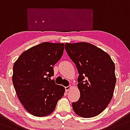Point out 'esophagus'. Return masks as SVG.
Listing matches in <instances>:
<instances>
[{
    "instance_id": "1",
    "label": "esophagus",
    "mask_w": 130,
    "mask_h": 130,
    "mask_svg": "<svg viewBox=\"0 0 130 130\" xmlns=\"http://www.w3.org/2000/svg\"><path fill=\"white\" fill-rule=\"evenodd\" d=\"M65 91H69L71 89V88H72V86L71 85H69V86H67V87H65Z\"/></svg>"
}]
</instances>
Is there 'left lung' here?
I'll use <instances>...</instances> for the list:
<instances>
[{"label": "left lung", "instance_id": "8db88e82", "mask_svg": "<svg viewBox=\"0 0 130 130\" xmlns=\"http://www.w3.org/2000/svg\"><path fill=\"white\" fill-rule=\"evenodd\" d=\"M65 50L79 74L80 97L72 102L74 111L84 118L99 115L113 97L116 84L114 62L108 54L88 43H67Z\"/></svg>", "mask_w": 130, "mask_h": 130}]
</instances>
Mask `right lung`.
Here are the masks:
<instances>
[{
  "label": "right lung",
  "mask_w": 130,
  "mask_h": 130,
  "mask_svg": "<svg viewBox=\"0 0 130 130\" xmlns=\"http://www.w3.org/2000/svg\"><path fill=\"white\" fill-rule=\"evenodd\" d=\"M63 43L45 42L24 51L13 67V84L20 102L30 114L52 113L65 87L55 84L53 66L62 56Z\"/></svg>",
  "instance_id": "1"
}]
</instances>
